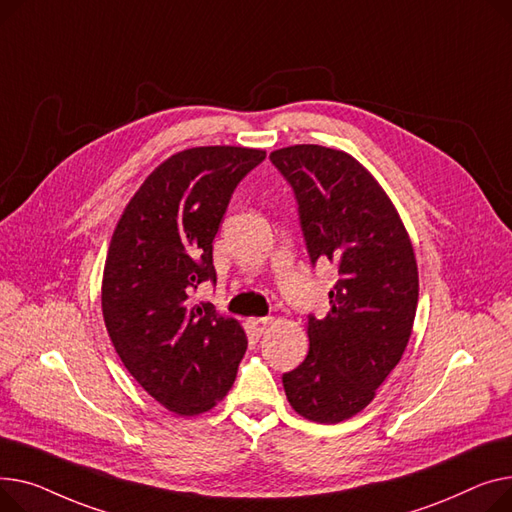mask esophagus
<instances>
[{"label": "esophagus", "mask_w": 512, "mask_h": 512, "mask_svg": "<svg viewBox=\"0 0 512 512\" xmlns=\"http://www.w3.org/2000/svg\"><path fill=\"white\" fill-rule=\"evenodd\" d=\"M248 324H250V328H252V333L256 335V337H260L264 330H266V326L270 324V318L268 316H262V318H250L248 320Z\"/></svg>", "instance_id": "esophagus-1"}]
</instances>
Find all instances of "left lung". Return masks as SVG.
Returning a JSON list of instances; mask_svg holds the SVG:
<instances>
[{
    "label": "left lung",
    "instance_id": "8db88e82",
    "mask_svg": "<svg viewBox=\"0 0 512 512\" xmlns=\"http://www.w3.org/2000/svg\"><path fill=\"white\" fill-rule=\"evenodd\" d=\"M291 186L310 264L337 268L324 318L308 316V357L283 374L291 407L318 424L362 411L411 337L417 264L376 179L343 150L297 144L270 153Z\"/></svg>",
    "mask_w": 512,
    "mask_h": 512
}]
</instances>
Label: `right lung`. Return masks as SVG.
Instances as JSON below:
<instances>
[{"mask_svg":"<svg viewBox=\"0 0 512 512\" xmlns=\"http://www.w3.org/2000/svg\"><path fill=\"white\" fill-rule=\"evenodd\" d=\"M264 150L200 146L146 177L119 219L103 273V318L128 372L169 411L198 415L235 382L244 328L194 304L217 283L213 239L239 182Z\"/></svg>","mask_w":512,"mask_h":512,"instance_id":"add662e5","label":"right lung"}]
</instances>
